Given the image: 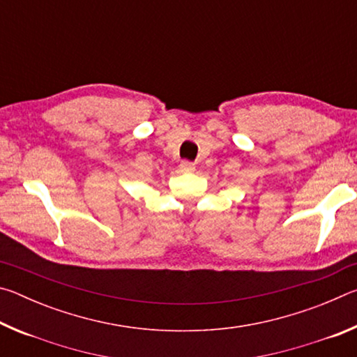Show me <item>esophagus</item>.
I'll return each instance as SVG.
<instances>
[{
  "label": "esophagus",
  "instance_id": "34e87169",
  "mask_svg": "<svg viewBox=\"0 0 357 357\" xmlns=\"http://www.w3.org/2000/svg\"><path fill=\"white\" fill-rule=\"evenodd\" d=\"M179 168H181V172H184V173H192L193 170H195V167H193V164H190V162H181Z\"/></svg>",
  "mask_w": 357,
  "mask_h": 357
}]
</instances>
